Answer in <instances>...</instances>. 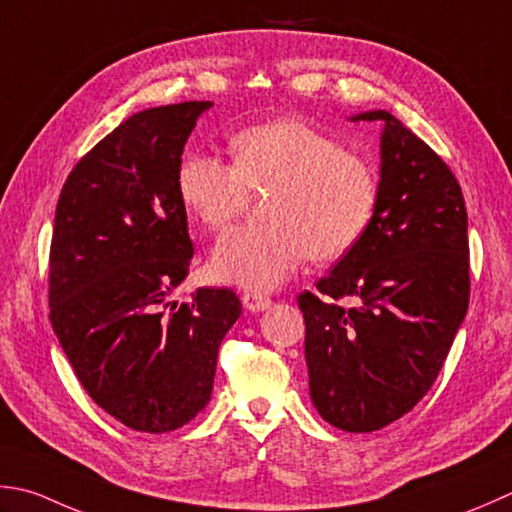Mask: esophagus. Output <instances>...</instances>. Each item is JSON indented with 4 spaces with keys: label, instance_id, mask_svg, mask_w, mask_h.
<instances>
[{
    "label": "esophagus",
    "instance_id": "34e87169",
    "mask_svg": "<svg viewBox=\"0 0 512 512\" xmlns=\"http://www.w3.org/2000/svg\"><path fill=\"white\" fill-rule=\"evenodd\" d=\"M242 304L250 313H262V310H268L270 304H273V299L262 295V293H244L242 297Z\"/></svg>",
    "mask_w": 512,
    "mask_h": 512
}]
</instances>
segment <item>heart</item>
<instances>
[{
	"label": "heart",
	"mask_w": 512,
	"mask_h": 512,
	"mask_svg": "<svg viewBox=\"0 0 512 512\" xmlns=\"http://www.w3.org/2000/svg\"><path fill=\"white\" fill-rule=\"evenodd\" d=\"M233 164L186 153L175 170L177 197L197 222L219 230L242 213L250 190H270L266 224L228 230L210 255L219 282L268 293L313 255L335 259L364 235L377 179L364 157L302 119H275L230 139Z\"/></svg>",
	"instance_id": "obj_1"
}]
</instances>
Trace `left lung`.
I'll return each instance as SVG.
<instances>
[{"mask_svg": "<svg viewBox=\"0 0 512 512\" xmlns=\"http://www.w3.org/2000/svg\"><path fill=\"white\" fill-rule=\"evenodd\" d=\"M377 204L359 242L302 293L310 399L328 424L370 433L404 417L444 366L470 295L462 188L433 148L388 110ZM350 296L342 307L336 299Z\"/></svg>", "mask_w": 512, "mask_h": 512, "instance_id": "8db88e82", "label": "left lung"}]
</instances>
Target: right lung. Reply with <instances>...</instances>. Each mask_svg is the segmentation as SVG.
Segmentation results:
<instances>
[{
	"mask_svg": "<svg viewBox=\"0 0 512 512\" xmlns=\"http://www.w3.org/2000/svg\"><path fill=\"white\" fill-rule=\"evenodd\" d=\"M213 102L146 108L79 159L50 244V324L93 402L170 433L210 402L217 350L242 315L228 288L170 302L193 259L175 170Z\"/></svg>",
	"mask_w": 512,
	"mask_h": 512,
	"instance_id": "right-lung-1",
	"label": "right lung"
}]
</instances>
